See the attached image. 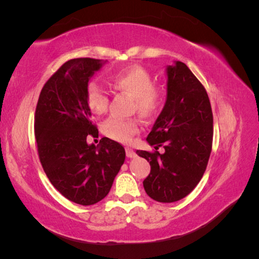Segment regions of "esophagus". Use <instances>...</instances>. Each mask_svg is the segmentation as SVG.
<instances>
[{
    "label": "esophagus",
    "instance_id": "34e87169",
    "mask_svg": "<svg viewBox=\"0 0 259 259\" xmlns=\"http://www.w3.org/2000/svg\"><path fill=\"white\" fill-rule=\"evenodd\" d=\"M125 154H126V156L128 157H135L136 156V152L133 150V148H129V147H126L125 148Z\"/></svg>",
    "mask_w": 259,
    "mask_h": 259
}]
</instances>
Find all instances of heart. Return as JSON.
<instances>
[{"mask_svg":"<svg viewBox=\"0 0 259 259\" xmlns=\"http://www.w3.org/2000/svg\"><path fill=\"white\" fill-rule=\"evenodd\" d=\"M111 85L115 90L128 95L134 99V109L144 117L155 115L164 102V95L159 87L153 84L151 73L142 66L134 65L113 74ZM85 102L96 115H103L108 108V96L97 83L91 81L85 89ZM135 120H122L109 117L103 124V133L107 137L121 143H126L138 133Z\"/></svg>","mask_w":259,"mask_h":259,"instance_id":"obj_1","label":"heart"}]
</instances>
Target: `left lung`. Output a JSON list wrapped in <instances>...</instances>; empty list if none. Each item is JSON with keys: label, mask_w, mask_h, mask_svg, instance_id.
Segmentation results:
<instances>
[{"label": "left lung", "mask_w": 259, "mask_h": 259, "mask_svg": "<svg viewBox=\"0 0 259 259\" xmlns=\"http://www.w3.org/2000/svg\"><path fill=\"white\" fill-rule=\"evenodd\" d=\"M165 72V104L146 138L164 152L136 153L151 165L143 182L147 195L170 203L190 194L202 178L211 153L213 120L207 91L191 69L174 61Z\"/></svg>", "instance_id": "left-lung-1"}]
</instances>
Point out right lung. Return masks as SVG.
<instances>
[{
    "mask_svg": "<svg viewBox=\"0 0 259 259\" xmlns=\"http://www.w3.org/2000/svg\"><path fill=\"white\" fill-rule=\"evenodd\" d=\"M106 60L76 58L65 63L43 87L35 111V138L43 170L52 185L72 202L91 205L108 194L125 160V151L98 135L85 102L90 78Z\"/></svg>",
    "mask_w": 259,
    "mask_h": 259,
    "instance_id": "1",
    "label": "right lung"
}]
</instances>
